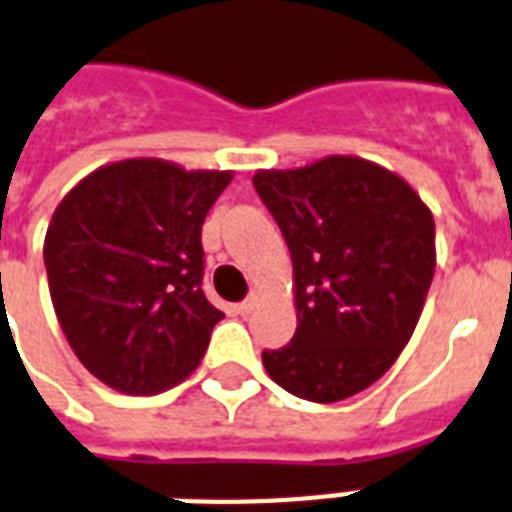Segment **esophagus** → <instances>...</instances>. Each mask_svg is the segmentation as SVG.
<instances>
[{
  "instance_id": "esophagus-1",
  "label": "esophagus",
  "mask_w": 512,
  "mask_h": 512,
  "mask_svg": "<svg viewBox=\"0 0 512 512\" xmlns=\"http://www.w3.org/2000/svg\"><path fill=\"white\" fill-rule=\"evenodd\" d=\"M255 303H257L255 295H249L247 300H241V303H236V306H233V311H236V314H249V311L255 308Z\"/></svg>"
}]
</instances>
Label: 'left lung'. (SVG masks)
<instances>
[{
  "mask_svg": "<svg viewBox=\"0 0 512 512\" xmlns=\"http://www.w3.org/2000/svg\"><path fill=\"white\" fill-rule=\"evenodd\" d=\"M292 255L298 330L263 351L276 384L338 403L376 384L419 325L435 276V220L400 174L357 155L252 177Z\"/></svg>",
  "mask_w": 512,
  "mask_h": 512,
  "instance_id": "left-lung-1",
  "label": "left lung"
}]
</instances>
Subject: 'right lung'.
<instances>
[{
  "label": "right lung",
  "instance_id": "1",
  "mask_svg": "<svg viewBox=\"0 0 512 512\" xmlns=\"http://www.w3.org/2000/svg\"><path fill=\"white\" fill-rule=\"evenodd\" d=\"M233 171L128 158L64 195L45 233L58 325L77 360L123 395L193 373L225 314L201 290V225Z\"/></svg>",
  "mask_w": 512,
  "mask_h": 512
}]
</instances>
